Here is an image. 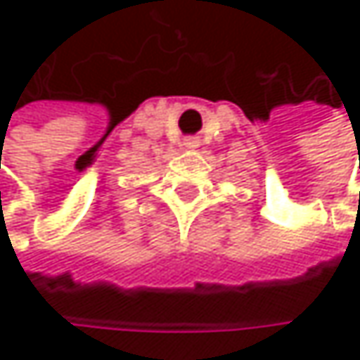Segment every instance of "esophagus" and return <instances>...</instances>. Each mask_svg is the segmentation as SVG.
<instances>
[{
    "instance_id": "esophagus-1",
    "label": "esophagus",
    "mask_w": 360,
    "mask_h": 360,
    "mask_svg": "<svg viewBox=\"0 0 360 360\" xmlns=\"http://www.w3.org/2000/svg\"><path fill=\"white\" fill-rule=\"evenodd\" d=\"M183 146H185L187 150H195V148H200V139H198V137H185V139H183Z\"/></svg>"
}]
</instances>
